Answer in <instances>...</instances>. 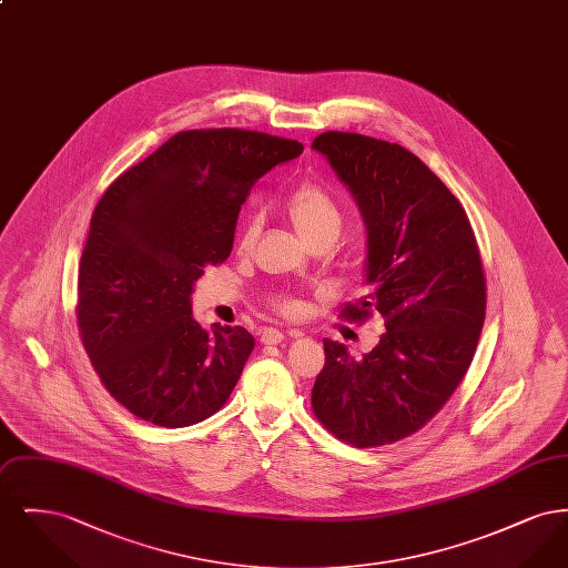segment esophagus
I'll list each match as a JSON object with an SVG mask.
<instances>
[{
	"instance_id": "esophagus-1",
	"label": "esophagus",
	"mask_w": 568,
	"mask_h": 568,
	"mask_svg": "<svg viewBox=\"0 0 568 568\" xmlns=\"http://www.w3.org/2000/svg\"><path fill=\"white\" fill-rule=\"evenodd\" d=\"M283 338H285V332H283V329H276V327H264V329H262V336H260V341H262L264 345H278Z\"/></svg>"
}]
</instances>
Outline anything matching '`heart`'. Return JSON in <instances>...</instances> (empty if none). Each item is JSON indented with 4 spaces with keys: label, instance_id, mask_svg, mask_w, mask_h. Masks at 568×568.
Wrapping results in <instances>:
<instances>
[{
    "label": "heart",
    "instance_id": "1",
    "mask_svg": "<svg viewBox=\"0 0 568 568\" xmlns=\"http://www.w3.org/2000/svg\"><path fill=\"white\" fill-rule=\"evenodd\" d=\"M285 211L292 219V223L296 225L297 234L306 244L320 239H332V236L336 239L341 234V225H343L341 211L332 200V195L317 185L306 183L297 187L290 195ZM257 234H260V216H246V221L239 230V248L241 251L253 248ZM281 308L285 313H296V304L290 300H283Z\"/></svg>",
    "mask_w": 568,
    "mask_h": 568
}]
</instances>
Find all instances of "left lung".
I'll list each match as a JSON object with an SVG mask.
<instances>
[{
	"mask_svg": "<svg viewBox=\"0 0 568 568\" xmlns=\"http://www.w3.org/2000/svg\"><path fill=\"white\" fill-rule=\"evenodd\" d=\"M313 149L349 190L366 225V296L345 317L385 322L377 347L355 359L324 338L313 410L355 447L417 433L466 375L486 320L477 241L456 195L400 144L325 132Z\"/></svg>",
	"mask_w": 568,
	"mask_h": 568,
	"instance_id": "8db88e82",
	"label": "left lung"
}]
</instances>
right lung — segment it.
<instances>
[{
    "label": "right lung",
    "instance_id": "obj_1",
    "mask_svg": "<svg viewBox=\"0 0 568 568\" xmlns=\"http://www.w3.org/2000/svg\"><path fill=\"white\" fill-rule=\"evenodd\" d=\"M302 151L262 132H179L98 202L79 268L82 345L135 417L183 428L230 398L255 338L241 325L197 324L193 283L232 253L251 187Z\"/></svg>",
    "mask_w": 568,
    "mask_h": 568
}]
</instances>
